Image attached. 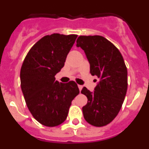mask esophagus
Returning <instances> with one entry per match:
<instances>
[{"label":"esophagus","mask_w":149,"mask_h":149,"mask_svg":"<svg viewBox=\"0 0 149 149\" xmlns=\"http://www.w3.org/2000/svg\"><path fill=\"white\" fill-rule=\"evenodd\" d=\"M78 88H79V90L81 91V89H82L83 88V86H81V85H78Z\"/></svg>","instance_id":"esophagus-1"}]
</instances>
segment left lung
<instances>
[{
	"mask_svg": "<svg viewBox=\"0 0 149 149\" xmlns=\"http://www.w3.org/2000/svg\"><path fill=\"white\" fill-rule=\"evenodd\" d=\"M76 42L86 54L90 74L100 79L93 93L81 90L88 99L82 108L84 119L95 127L105 126L116 117L125 98L127 67L119 49L101 36H80Z\"/></svg>",
	"mask_w": 149,
	"mask_h": 149,
	"instance_id": "obj_1",
	"label": "left lung"
}]
</instances>
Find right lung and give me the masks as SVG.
Listing matches in <instances>:
<instances>
[{"label":"right lung","mask_w":149,"mask_h":149,"mask_svg":"<svg viewBox=\"0 0 149 149\" xmlns=\"http://www.w3.org/2000/svg\"><path fill=\"white\" fill-rule=\"evenodd\" d=\"M77 35L45 36L28 51L20 72L21 87L34 119L47 127L66 119L72 101L79 94L77 85L56 81Z\"/></svg>","instance_id":"right-lung-1"}]
</instances>
